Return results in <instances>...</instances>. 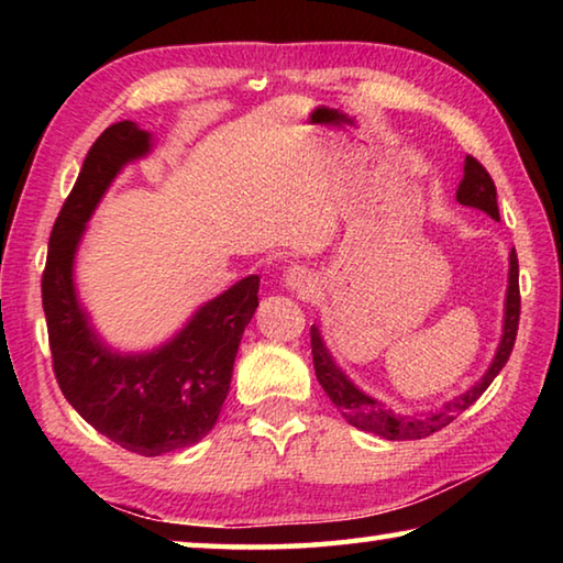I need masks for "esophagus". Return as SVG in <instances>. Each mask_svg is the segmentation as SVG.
I'll use <instances>...</instances> for the list:
<instances>
[{"label": "esophagus", "instance_id": "esophagus-1", "mask_svg": "<svg viewBox=\"0 0 563 563\" xmlns=\"http://www.w3.org/2000/svg\"><path fill=\"white\" fill-rule=\"evenodd\" d=\"M283 283H285V288H290L300 295H308L316 290L318 278L308 268H305V265H290V268L283 273Z\"/></svg>", "mask_w": 563, "mask_h": 563}]
</instances>
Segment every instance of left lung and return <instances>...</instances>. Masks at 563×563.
<instances>
[{
	"mask_svg": "<svg viewBox=\"0 0 563 563\" xmlns=\"http://www.w3.org/2000/svg\"><path fill=\"white\" fill-rule=\"evenodd\" d=\"M456 201L462 206L479 208L494 221H499V206H497V186L489 176V170L484 168L474 156H466L464 161V178L460 188H456ZM519 316H521V295H519V261L517 251L509 255V288H507V318H504V335L499 342L497 357H494L492 367L487 369L479 383L472 389H466L464 395L454 397L444 407L430 412L424 417H402L393 415L383 409L377 399L367 397L365 393L350 383L347 375L332 362L328 347L322 345V338L318 328H310V347H312V365H316L318 383L325 389L328 397L332 399L342 415H345L347 422L357 430L373 432L377 437H385V440H422V437H430L440 432L442 427L454 422L466 407H472L476 399L484 395L494 377L501 373V367L507 365V360L514 350V342H517V330H519Z\"/></svg>",
	"mask_w": 563,
	"mask_h": 563,
	"instance_id": "left-lung-1",
	"label": "left lung"
}]
</instances>
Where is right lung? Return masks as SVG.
Returning a JSON list of instances; mask_svg holds the SVG:
<instances>
[{
	"mask_svg": "<svg viewBox=\"0 0 563 563\" xmlns=\"http://www.w3.org/2000/svg\"><path fill=\"white\" fill-rule=\"evenodd\" d=\"M148 148L151 136L133 121L111 123L93 141L52 228L42 305L52 367L66 402L123 450L158 456L213 430L243 330L258 308L261 278L247 275L206 302L168 345L148 355H117L101 345L76 300L74 253L113 176Z\"/></svg>",
	"mask_w": 563,
	"mask_h": 563,
	"instance_id": "add662e5",
	"label": "right lung"
}]
</instances>
